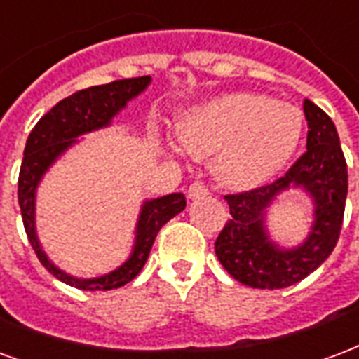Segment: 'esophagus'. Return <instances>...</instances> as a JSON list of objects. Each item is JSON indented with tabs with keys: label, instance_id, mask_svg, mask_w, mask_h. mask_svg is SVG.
Instances as JSON below:
<instances>
[{
	"label": "esophagus",
	"instance_id": "esophagus-1",
	"mask_svg": "<svg viewBox=\"0 0 359 359\" xmlns=\"http://www.w3.org/2000/svg\"><path fill=\"white\" fill-rule=\"evenodd\" d=\"M208 193H210L208 187H206V185H204L202 182L191 183L189 189H187V196H189L191 201H195V198H201V196H206Z\"/></svg>",
	"mask_w": 359,
	"mask_h": 359
}]
</instances>
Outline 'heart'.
<instances>
[{
    "label": "heart",
    "instance_id": "b5f03b06",
    "mask_svg": "<svg viewBox=\"0 0 359 359\" xmlns=\"http://www.w3.org/2000/svg\"><path fill=\"white\" fill-rule=\"evenodd\" d=\"M303 136L297 107L250 93L223 94L177 123V138L195 158L214 157L223 187H259L284 168Z\"/></svg>",
    "mask_w": 359,
    "mask_h": 359
}]
</instances>
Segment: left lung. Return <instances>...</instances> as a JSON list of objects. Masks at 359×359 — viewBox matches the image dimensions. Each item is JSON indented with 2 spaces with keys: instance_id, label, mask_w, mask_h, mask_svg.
<instances>
[{
  "instance_id": "left-lung-1",
  "label": "left lung",
  "mask_w": 359,
  "mask_h": 359,
  "mask_svg": "<svg viewBox=\"0 0 359 359\" xmlns=\"http://www.w3.org/2000/svg\"><path fill=\"white\" fill-rule=\"evenodd\" d=\"M309 123L306 151L276 182L244 193L225 195L231 219L215 241L223 269L241 284L280 290L306 278L337 246L348 193V170L333 121L311 100L303 102ZM301 187L315 201V223L301 247L274 245L264 227L266 208L284 190Z\"/></svg>"
}]
</instances>
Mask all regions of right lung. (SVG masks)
Segmentation results:
<instances>
[{
	"label": "right lung",
	"instance_id": "1",
	"mask_svg": "<svg viewBox=\"0 0 359 359\" xmlns=\"http://www.w3.org/2000/svg\"><path fill=\"white\" fill-rule=\"evenodd\" d=\"M149 83V75H144V77L111 81L107 85L77 90L72 96L60 100L50 111L45 113L37 121V125L29 132L28 142L24 147L22 166H20V174H18V204H20V212H22L24 229L28 234V241L36 252L37 259L41 261V265L60 282L74 285L77 290L106 292V290L121 287L136 278L149 257L151 246L157 238L161 227L185 208V196L182 193H172V195L161 196V198L145 201L142 212H140L138 225H136V241H134V248H132L128 261H125L109 274H104L98 278L85 280L66 274L50 263L47 253L43 252L41 244L37 241L36 189L41 182L43 174L67 147H72L77 142L81 134L98 130V128L109 125L111 118L126 106V102L136 98L140 93H144Z\"/></svg>",
	"mask_w": 359,
	"mask_h": 359
}]
</instances>
